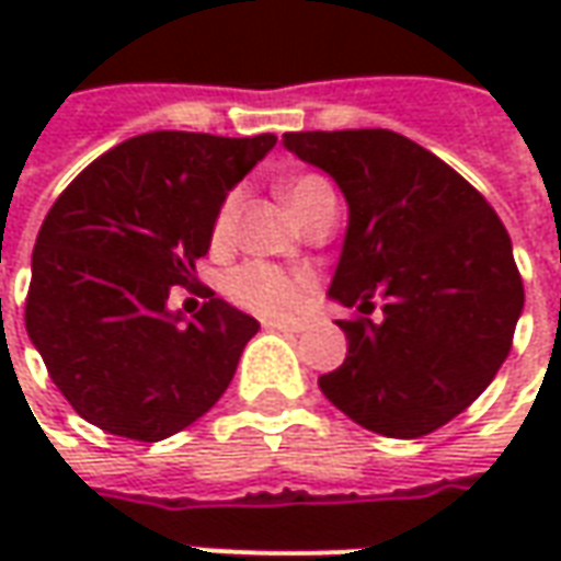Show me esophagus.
I'll return each instance as SVG.
<instances>
[{
    "instance_id": "esophagus-1",
    "label": "esophagus",
    "mask_w": 561,
    "mask_h": 561,
    "mask_svg": "<svg viewBox=\"0 0 561 561\" xmlns=\"http://www.w3.org/2000/svg\"><path fill=\"white\" fill-rule=\"evenodd\" d=\"M264 324L282 330V333H304L306 330V321H291V318H267Z\"/></svg>"
}]
</instances>
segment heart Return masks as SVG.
Listing matches in <instances>:
<instances>
[{"mask_svg": "<svg viewBox=\"0 0 561 561\" xmlns=\"http://www.w3.org/2000/svg\"><path fill=\"white\" fill-rule=\"evenodd\" d=\"M285 197L294 213L304 219L321 201L333 197V188L328 185V180H321L316 173H300L285 183ZM237 207H240V192H228L213 219V243H225L231 237ZM225 294H228V300L243 306L249 312H257V316H294L304 309L312 294V273L276 267L267 261H245L225 276Z\"/></svg>", "mask_w": 561, "mask_h": 561, "instance_id": "obj_1", "label": "heart"}]
</instances>
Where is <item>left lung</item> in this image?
<instances>
[{
    "label": "left lung",
    "mask_w": 561,
    "mask_h": 561,
    "mask_svg": "<svg viewBox=\"0 0 561 561\" xmlns=\"http://www.w3.org/2000/svg\"><path fill=\"white\" fill-rule=\"evenodd\" d=\"M348 201L330 297L354 306L340 369L318 378L340 412L390 438H421L478 400L523 312L511 237L486 197L388 128L288 131ZM378 305L381 319H373Z\"/></svg>",
    "instance_id": "1"
}]
</instances>
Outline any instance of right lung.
<instances>
[{
	"label": "right lung",
	"mask_w": 561,
	"mask_h": 561,
	"mask_svg": "<svg viewBox=\"0 0 561 561\" xmlns=\"http://www.w3.org/2000/svg\"><path fill=\"white\" fill-rule=\"evenodd\" d=\"M273 144L149 131L107 149L56 197L32 252L26 333L80 417L161 442L228 390L257 321L204 288L183 324L168 294L197 288L221 201Z\"/></svg>",
	"instance_id": "add662e5"
}]
</instances>
